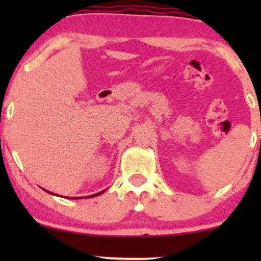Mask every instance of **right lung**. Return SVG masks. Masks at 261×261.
Returning <instances> with one entry per match:
<instances>
[{
	"label": "right lung",
	"mask_w": 261,
	"mask_h": 261,
	"mask_svg": "<svg viewBox=\"0 0 261 261\" xmlns=\"http://www.w3.org/2000/svg\"><path fill=\"white\" fill-rule=\"evenodd\" d=\"M45 190V189H44ZM46 192H48V194H51V195H56V194H53V192H51V191H47V190H45ZM103 192H105V190L103 191H101V192H97V194H95V195H91V196H87V197H81V198H89V197H96V196H99L101 194H103ZM56 196H58V195H56ZM72 199H74V198H77V197H71ZM80 198V197H78Z\"/></svg>",
	"instance_id": "obj_1"
}]
</instances>
